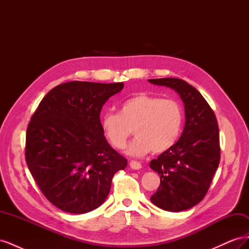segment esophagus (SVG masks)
Here are the masks:
<instances>
[{"label": "esophagus", "instance_id": "esophagus-1", "mask_svg": "<svg viewBox=\"0 0 249 249\" xmlns=\"http://www.w3.org/2000/svg\"><path fill=\"white\" fill-rule=\"evenodd\" d=\"M130 167L133 168V169H135V170H138V169H140L142 166H141V164H140L139 162L132 160V161L130 162Z\"/></svg>", "mask_w": 249, "mask_h": 249}]
</instances>
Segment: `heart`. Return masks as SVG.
I'll return each instance as SVG.
<instances>
[{
  "label": "heart",
  "mask_w": 249,
  "mask_h": 249,
  "mask_svg": "<svg viewBox=\"0 0 249 249\" xmlns=\"http://www.w3.org/2000/svg\"><path fill=\"white\" fill-rule=\"evenodd\" d=\"M183 124V110L175 100H162L139 93L124 101L119 113L106 112L102 116V130L116 149H123L134 131L135 138L126 153L139 157L160 154L177 141Z\"/></svg>",
  "instance_id": "1"
}]
</instances>
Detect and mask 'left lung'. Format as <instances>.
<instances>
[{"instance_id":"left-lung-1","label":"left lung","mask_w":249,"mask_h":249,"mask_svg":"<svg viewBox=\"0 0 249 249\" xmlns=\"http://www.w3.org/2000/svg\"><path fill=\"white\" fill-rule=\"evenodd\" d=\"M148 82L175 89L185 104L183 134L149 163L161 178L159 189L150 200L160 209L179 212L197 205L209 190L220 161L218 123L208 102L186 81L163 78Z\"/></svg>"}]
</instances>
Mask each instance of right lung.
<instances>
[{"mask_svg":"<svg viewBox=\"0 0 249 249\" xmlns=\"http://www.w3.org/2000/svg\"><path fill=\"white\" fill-rule=\"evenodd\" d=\"M124 83L72 81L53 88L27 127L26 162L49 201L84 214L107 198L113 176L127 160L112 148L101 124L102 108Z\"/></svg>","mask_w":249,"mask_h":249,"instance_id":"add662e5","label":"right lung"}]
</instances>
